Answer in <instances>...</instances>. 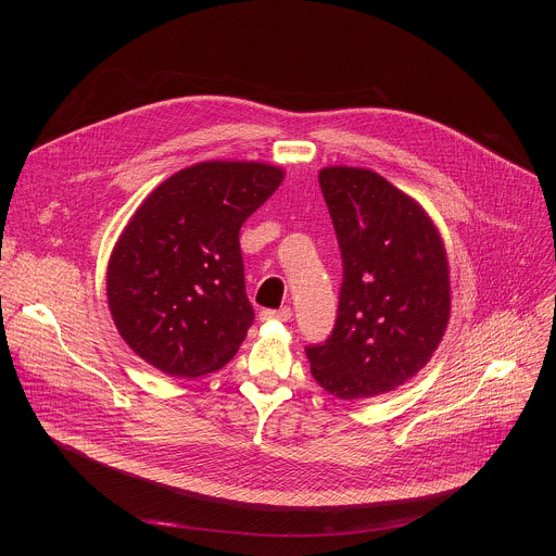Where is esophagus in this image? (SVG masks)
<instances>
[{
  "label": "esophagus",
  "mask_w": 556,
  "mask_h": 556,
  "mask_svg": "<svg viewBox=\"0 0 556 556\" xmlns=\"http://www.w3.org/2000/svg\"><path fill=\"white\" fill-rule=\"evenodd\" d=\"M292 316L290 307H279V309H262L260 319L262 321H288Z\"/></svg>",
  "instance_id": "obj_1"
}]
</instances>
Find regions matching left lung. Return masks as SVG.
Segmentation results:
<instances>
[{
  "label": "left lung",
  "mask_w": 556,
  "mask_h": 556,
  "mask_svg": "<svg viewBox=\"0 0 556 556\" xmlns=\"http://www.w3.org/2000/svg\"><path fill=\"white\" fill-rule=\"evenodd\" d=\"M343 260L337 324L305 348L309 371L341 401L405 384L433 356L451 312L448 264L422 206L356 167L319 174Z\"/></svg>",
  "instance_id": "8db88e82"
}]
</instances>
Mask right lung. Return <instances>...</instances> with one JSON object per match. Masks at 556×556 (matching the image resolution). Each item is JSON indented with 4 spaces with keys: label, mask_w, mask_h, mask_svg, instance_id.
<instances>
[{
    "label": "right lung",
    "mask_w": 556,
    "mask_h": 556,
    "mask_svg": "<svg viewBox=\"0 0 556 556\" xmlns=\"http://www.w3.org/2000/svg\"><path fill=\"white\" fill-rule=\"evenodd\" d=\"M281 180L262 163H200L140 204L112 251L108 301L142 361L198 378L237 354L255 321L240 228Z\"/></svg>",
    "instance_id": "obj_1"
}]
</instances>
